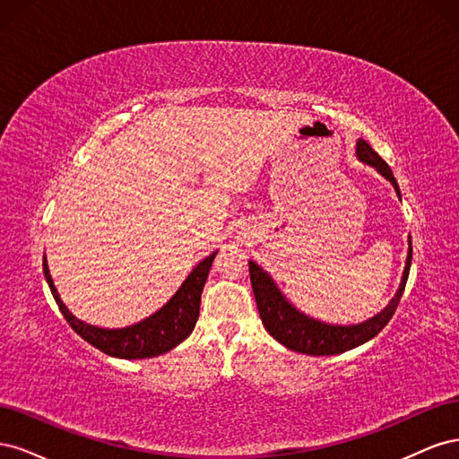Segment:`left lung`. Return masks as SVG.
<instances>
[{"instance_id": "1", "label": "left lung", "mask_w": 459, "mask_h": 459, "mask_svg": "<svg viewBox=\"0 0 459 459\" xmlns=\"http://www.w3.org/2000/svg\"><path fill=\"white\" fill-rule=\"evenodd\" d=\"M356 152L359 160L375 166V169H377L388 182L394 186L396 193L400 195V189L393 176L391 166H388L377 152L371 149L368 142L358 140ZM410 266H411V239H410V251L406 258L404 275H402V283H400V289L396 290L394 299L386 304V308L381 314L358 325H327L322 322H316V319L304 316L290 307L280 290H277L272 277L266 272H262L255 262H248V273H251V283H253V293L256 299L258 314L270 335L295 352L310 354V356H331V354H341L354 349V346L364 344L366 341L377 335V333L391 322V317L394 316L400 302V297L404 293Z\"/></svg>"}]
</instances>
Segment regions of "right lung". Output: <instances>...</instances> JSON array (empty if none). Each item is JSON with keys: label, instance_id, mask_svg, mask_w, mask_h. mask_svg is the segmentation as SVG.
<instances>
[{"label": "right lung", "instance_id": "obj_1", "mask_svg": "<svg viewBox=\"0 0 459 459\" xmlns=\"http://www.w3.org/2000/svg\"><path fill=\"white\" fill-rule=\"evenodd\" d=\"M214 256L216 253L206 256L199 266L189 273L184 285L179 287L178 293L169 300L166 307H162L157 314L143 319V322L124 327V329H101V327H93L80 322V319L68 312L63 304L57 289L53 285L46 258H44V275L61 314L65 316L68 325H71L82 339L88 341L90 344L95 346V349H100L108 356L126 358V359L152 358V356L172 351L174 346H178L191 335V331L199 319L201 293L208 277V270L212 266Z\"/></svg>", "mask_w": 459, "mask_h": 459}]
</instances>
